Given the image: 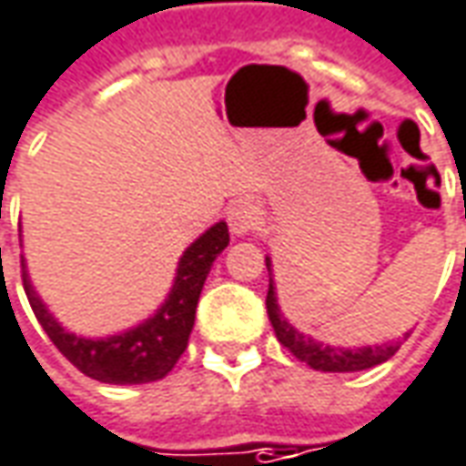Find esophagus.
<instances>
[{
	"label": "esophagus",
	"instance_id": "obj_1",
	"mask_svg": "<svg viewBox=\"0 0 466 466\" xmlns=\"http://www.w3.org/2000/svg\"><path fill=\"white\" fill-rule=\"evenodd\" d=\"M227 219H229V229L237 237H245V234L255 232L259 224V211L249 201H239V204H234L229 208V214H227Z\"/></svg>",
	"mask_w": 466,
	"mask_h": 466
}]
</instances>
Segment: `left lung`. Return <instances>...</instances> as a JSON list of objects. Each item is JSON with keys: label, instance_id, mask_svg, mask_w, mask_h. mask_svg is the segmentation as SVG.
Segmentation results:
<instances>
[{"label": "left lung", "instance_id": "left-lung-1", "mask_svg": "<svg viewBox=\"0 0 466 466\" xmlns=\"http://www.w3.org/2000/svg\"><path fill=\"white\" fill-rule=\"evenodd\" d=\"M265 265H268V273H270V286H268L265 306H268V316H270V324L275 329V337H278V341L286 347L288 352L293 354V357H299L300 362H306L313 370H321V372H360V370H370V367L382 365L385 360H390L392 354L400 350L398 341L380 344V347L341 350V347H331V344H324V341L311 339L309 334H300L299 329L280 313L270 258H265Z\"/></svg>", "mask_w": 466, "mask_h": 466}]
</instances>
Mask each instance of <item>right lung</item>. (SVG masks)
I'll use <instances>...</instances> for the list:
<instances>
[{
    "label": "right lung",
    "instance_id": "1",
    "mask_svg": "<svg viewBox=\"0 0 466 466\" xmlns=\"http://www.w3.org/2000/svg\"><path fill=\"white\" fill-rule=\"evenodd\" d=\"M227 245H229L227 221H217L183 252L166 303L147 321L104 339L76 337L53 319V313L47 311L46 303L35 293L25 259H22V286L40 326L71 365L78 367L86 378L99 382L142 385L166 378L180 360V354L186 352L201 288L207 283L214 259L219 258Z\"/></svg>",
    "mask_w": 466,
    "mask_h": 466
}]
</instances>
